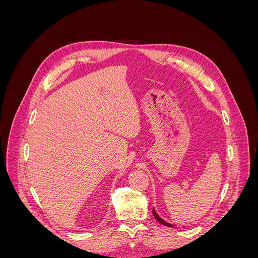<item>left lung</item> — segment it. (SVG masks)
Segmentation results:
<instances>
[{"instance_id":"obj_1","label":"left lung","mask_w":258,"mask_h":258,"mask_svg":"<svg viewBox=\"0 0 258 258\" xmlns=\"http://www.w3.org/2000/svg\"><path fill=\"white\" fill-rule=\"evenodd\" d=\"M153 214H154V216H155V218L156 220H157L160 224H162V225H165V226H168V227H173V225H171V224H169V223H167L166 221H163V220H161V218L158 216V214L156 213V211L153 209Z\"/></svg>"}]
</instances>
